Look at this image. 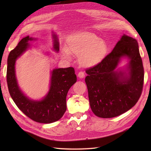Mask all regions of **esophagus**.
I'll list each match as a JSON object with an SVG mask.
<instances>
[{
	"label": "esophagus",
	"mask_w": 151,
	"mask_h": 151,
	"mask_svg": "<svg viewBox=\"0 0 151 151\" xmlns=\"http://www.w3.org/2000/svg\"><path fill=\"white\" fill-rule=\"evenodd\" d=\"M78 76L79 78H84V76H85V74H84V73L83 72V71H80L78 73Z\"/></svg>",
	"instance_id": "1"
}]
</instances>
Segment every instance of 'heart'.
Listing matches in <instances>:
<instances>
[{
	"label": "heart",
	"mask_w": 151,
	"mask_h": 151,
	"mask_svg": "<svg viewBox=\"0 0 151 151\" xmlns=\"http://www.w3.org/2000/svg\"><path fill=\"white\" fill-rule=\"evenodd\" d=\"M108 52L106 44L95 34L84 33L78 34L69 40L63 55L69 57L70 53L80 57V62L84 66L97 65L104 58Z\"/></svg>",
	"instance_id": "obj_1"
}]
</instances>
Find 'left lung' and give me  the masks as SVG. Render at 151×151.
Here are the masks:
<instances>
[{"label":"left lung","instance_id":"left-lung-1","mask_svg":"<svg viewBox=\"0 0 151 151\" xmlns=\"http://www.w3.org/2000/svg\"><path fill=\"white\" fill-rule=\"evenodd\" d=\"M130 59L129 77L115 71L122 57ZM89 104L94 114L111 118L129 110L142 95L144 69L137 41L123 35L111 52L100 63L86 70Z\"/></svg>","mask_w":151,"mask_h":151}]
</instances>
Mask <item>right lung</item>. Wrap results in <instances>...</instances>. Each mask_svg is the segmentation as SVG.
<instances>
[{
  "mask_svg": "<svg viewBox=\"0 0 151 151\" xmlns=\"http://www.w3.org/2000/svg\"><path fill=\"white\" fill-rule=\"evenodd\" d=\"M54 38V49L58 52L59 43L56 37ZM32 40L29 36L22 38L9 54L6 73L8 90L17 106L28 117L37 123H51L59 120L65 112L67 92L77 78L75 69L72 67L54 69L49 93L45 99L41 101H34L25 97L17 85L15 74V63L17 58L29 47L28 41Z\"/></svg>",
  "mask_w": 151,
  "mask_h": 151,
  "instance_id": "add662e5",
  "label": "right lung"
}]
</instances>
